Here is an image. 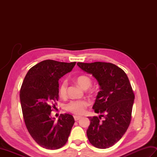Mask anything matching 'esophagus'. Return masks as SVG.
I'll return each instance as SVG.
<instances>
[{
  "instance_id": "34e87169",
  "label": "esophagus",
  "mask_w": 157,
  "mask_h": 157,
  "mask_svg": "<svg viewBox=\"0 0 157 157\" xmlns=\"http://www.w3.org/2000/svg\"><path fill=\"white\" fill-rule=\"evenodd\" d=\"M73 117H74L75 121H78L79 119H80L82 118L81 116H78V115H74L73 116Z\"/></svg>"
}]
</instances>
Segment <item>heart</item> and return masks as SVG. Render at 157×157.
I'll return each instance as SVG.
<instances>
[{
	"instance_id": "b5f03b06",
	"label": "heart",
	"mask_w": 157,
	"mask_h": 157,
	"mask_svg": "<svg viewBox=\"0 0 157 157\" xmlns=\"http://www.w3.org/2000/svg\"><path fill=\"white\" fill-rule=\"evenodd\" d=\"M77 84L84 90L88 89L92 86V79L90 77L82 75L76 79ZM67 91V83L63 81L59 87V94L62 96H65ZM89 105V102L87 100H72L65 105L67 111L75 115H82L85 112L86 109Z\"/></svg>"
}]
</instances>
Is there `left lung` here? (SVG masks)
Wrapping results in <instances>:
<instances>
[{
	"mask_svg": "<svg viewBox=\"0 0 157 157\" xmlns=\"http://www.w3.org/2000/svg\"><path fill=\"white\" fill-rule=\"evenodd\" d=\"M77 65L96 78L101 90L92 106L101 115L88 117V138L98 148L111 147L125 134L131 121L135 96L129 79L123 70L113 63L79 62ZM101 116L105 119L101 120Z\"/></svg>",
	"mask_w": 157,
	"mask_h": 157,
	"instance_id": "1",
	"label": "left lung"
}]
</instances>
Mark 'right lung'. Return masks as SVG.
<instances>
[{"instance_id": "add662e5", "label": "right lung", "mask_w": 157, "mask_h": 157, "mask_svg": "<svg viewBox=\"0 0 157 157\" xmlns=\"http://www.w3.org/2000/svg\"><path fill=\"white\" fill-rule=\"evenodd\" d=\"M75 63L41 61L29 70L22 84L19 97L25 124L33 139L44 148L64 146L75 123L71 115L61 114L56 121L51 113L59 99V79Z\"/></svg>"}]
</instances>
